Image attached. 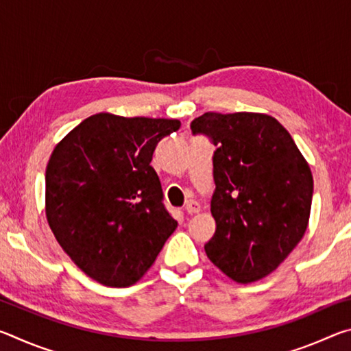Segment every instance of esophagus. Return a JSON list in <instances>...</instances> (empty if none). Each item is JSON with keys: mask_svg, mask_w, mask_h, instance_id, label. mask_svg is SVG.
Listing matches in <instances>:
<instances>
[{"mask_svg": "<svg viewBox=\"0 0 351 351\" xmlns=\"http://www.w3.org/2000/svg\"><path fill=\"white\" fill-rule=\"evenodd\" d=\"M186 210H187V213H197L201 210V204L198 203V201L190 199L186 203Z\"/></svg>", "mask_w": 351, "mask_h": 351, "instance_id": "obj_1", "label": "esophagus"}]
</instances>
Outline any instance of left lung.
Listing matches in <instances>:
<instances>
[{"mask_svg":"<svg viewBox=\"0 0 351 351\" xmlns=\"http://www.w3.org/2000/svg\"><path fill=\"white\" fill-rule=\"evenodd\" d=\"M213 145L217 230L207 257L235 282L268 276L304 237L313 175L282 123L258 112H204L190 123Z\"/></svg>","mask_w":351,"mask_h":351,"instance_id":"1","label":"left lung"}]
</instances>
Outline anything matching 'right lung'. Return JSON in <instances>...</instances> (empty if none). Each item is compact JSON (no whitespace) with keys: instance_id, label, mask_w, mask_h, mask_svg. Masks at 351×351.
<instances>
[{"instance_id":"add662e5","label":"right lung","mask_w":351,"mask_h":351,"mask_svg":"<svg viewBox=\"0 0 351 351\" xmlns=\"http://www.w3.org/2000/svg\"><path fill=\"white\" fill-rule=\"evenodd\" d=\"M175 119L100 112L80 122L46 167V217L79 268L106 287L139 280L176 229L150 165Z\"/></svg>"}]
</instances>
